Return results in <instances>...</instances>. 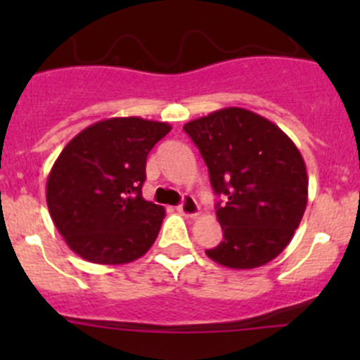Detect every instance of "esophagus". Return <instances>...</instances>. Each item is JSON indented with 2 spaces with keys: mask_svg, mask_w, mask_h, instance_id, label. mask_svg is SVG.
I'll return each mask as SVG.
<instances>
[{
  "mask_svg": "<svg viewBox=\"0 0 360 360\" xmlns=\"http://www.w3.org/2000/svg\"><path fill=\"white\" fill-rule=\"evenodd\" d=\"M176 209L180 214L187 216V218H195V216L200 214L198 203H196V200L193 198V196H184L182 203H180Z\"/></svg>",
  "mask_w": 360,
  "mask_h": 360,
  "instance_id": "obj_1",
  "label": "esophagus"
}]
</instances>
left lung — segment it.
<instances>
[{
	"mask_svg": "<svg viewBox=\"0 0 360 360\" xmlns=\"http://www.w3.org/2000/svg\"><path fill=\"white\" fill-rule=\"evenodd\" d=\"M207 164L224 202L216 216L224 241L205 250L229 269H256L285 250L308 202L307 165L274 122L243 108H224L184 126Z\"/></svg>",
	"mask_w": 360,
	"mask_h": 360,
	"instance_id": "1",
	"label": "left lung"
}]
</instances>
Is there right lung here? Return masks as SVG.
I'll use <instances>...</instances> for the list:
<instances>
[{
  "mask_svg": "<svg viewBox=\"0 0 360 360\" xmlns=\"http://www.w3.org/2000/svg\"><path fill=\"white\" fill-rule=\"evenodd\" d=\"M171 131L141 117L101 120L75 135L46 180V203L66 245L86 262L122 265L155 243L165 211L142 198L146 160Z\"/></svg>",
  "mask_w": 360,
  "mask_h": 360,
  "instance_id": "add662e5",
  "label": "right lung"
}]
</instances>
